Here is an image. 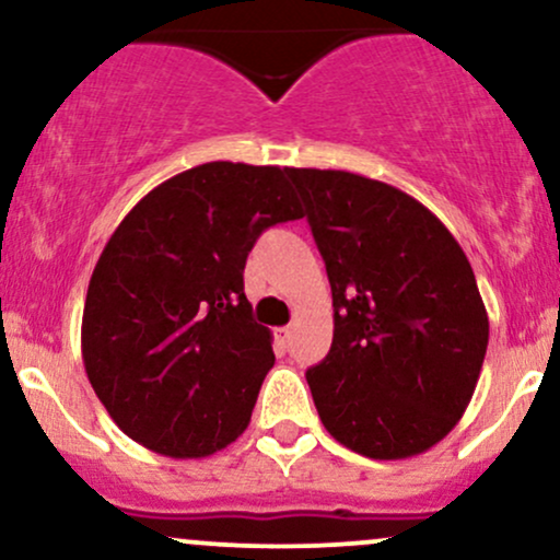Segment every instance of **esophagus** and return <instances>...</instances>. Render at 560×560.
Returning <instances> with one entry per match:
<instances>
[{
  "label": "esophagus",
  "instance_id": "1",
  "mask_svg": "<svg viewBox=\"0 0 560 560\" xmlns=\"http://www.w3.org/2000/svg\"><path fill=\"white\" fill-rule=\"evenodd\" d=\"M273 342H276V347H279L281 352H284L287 347H289V342H292V329H289V326H281V329H276L273 331Z\"/></svg>",
  "mask_w": 560,
  "mask_h": 560
}]
</instances>
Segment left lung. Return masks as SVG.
I'll use <instances>...</instances> for the list:
<instances>
[{
	"mask_svg": "<svg viewBox=\"0 0 560 560\" xmlns=\"http://www.w3.org/2000/svg\"><path fill=\"white\" fill-rule=\"evenodd\" d=\"M329 273L334 339L307 369L334 440L374 460L434 447L477 389L490 320L445 223L395 186L287 168Z\"/></svg>",
	"mask_w": 560,
	"mask_h": 560,
	"instance_id": "left-lung-1",
	"label": "left lung"
}]
</instances>
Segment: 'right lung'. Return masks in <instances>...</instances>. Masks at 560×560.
Segmentation results:
<instances>
[{
    "instance_id": "add662e5",
    "label": "right lung",
    "mask_w": 560,
    "mask_h": 560,
    "mask_svg": "<svg viewBox=\"0 0 560 560\" xmlns=\"http://www.w3.org/2000/svg\"><path fill=\"white\" fill-rule=\"evenodd\" d=\"M302 218L279 165L215 160L141 197L96 260L81 324L86 376L120 432L205 458L247 429L273 365L244 298L266 229Z\"/></svg>"
}]
</instances>
